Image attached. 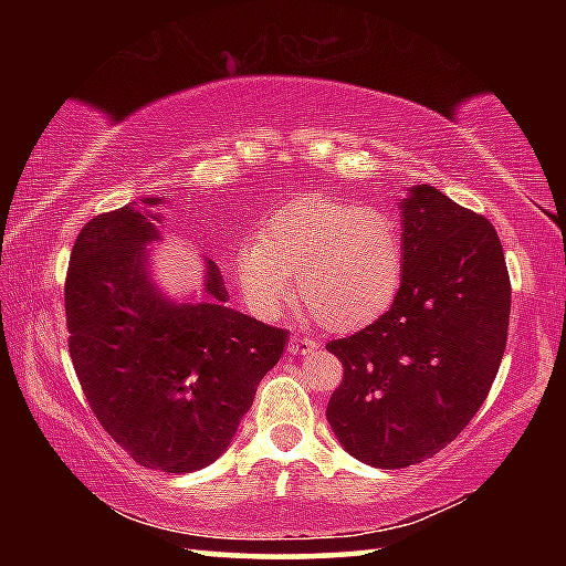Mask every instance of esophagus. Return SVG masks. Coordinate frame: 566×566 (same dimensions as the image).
Returning <instances> with one entry per match:
<instances>
[{
    "label": "esophagus",
    "instance_id": "34e87169",
    "mask_svg": "<svg viewBox=\"0 0 566 566\" xmlns=\"http://www.w3.org/2000/svg\"><path fill=\"white\" fill-rule=\"evenodd\" d=\"M290 354H310L317 349V342L310 339V337H300V334H294V337L290 339Z\"/></svg>",
    "mask_w": 566,
    "mask_h": 566
}]
</instances>
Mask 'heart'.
Returning a JSON list of instances; mask_svg holds the SVG:
<instances>
[{"mask_svg": "<svg viewBox=\"0 0 566 566\" xmlns=\"http://www.w3.org/2000/svg\"><path fill=\"white\" fill-rule=\"evenodd\" d=\"M232 274L262 317L280 314L296 276V300L322 327L352 332L385 314L405 276L395 219L359 202L304 195L266 214L256 237L234 244Z\"/></svg>", "mask_w": 566, "mask_h": 566, "instance_id": "b5f03b06", "label": "heart"}]
</instances>
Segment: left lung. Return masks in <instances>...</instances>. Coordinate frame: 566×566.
Listing matches in <instances>:
<instances>
[{
    "label": "left lung",
    "mask_w": 566,
    "mask_h": 566,
    "mask_svg": "<svg viewBox=\"0 0 566 566\" xmlns=\"http://www.w3.org/2000/svg\"><path fill=\"white\" fill-rule=\"evenodd\" d=\"M401 207L405 276L389 312L327 349L344 377L327 405L359 462L401 469L454 442L500 371L512 284L482 214L417 185Z\"/></svg>",
    "instance_id": "left-lung-1"
}]
</instances>
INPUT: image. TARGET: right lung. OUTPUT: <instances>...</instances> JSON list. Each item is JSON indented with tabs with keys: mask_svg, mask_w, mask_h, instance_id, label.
<instances>
[{
	"mask_svg": "<svg viewBox=\"0 0 566 566\" xmlns=\"http://www.w3.org/2000/svg\"><path fill=\"white\" fill-rule=\"evenodd\" d=\"M159 197L94 217L76 237L64 284L66 329L90 407L134 462L197 472L224 454L286 334L227 306L207 262L202 300L175 302L147 270Z\"/></svg>",
	"mask_w": 566,
	"mask_h": 566,
	"instance_id": "add662e5",
	"label": "right lung"
}]
</instances>
